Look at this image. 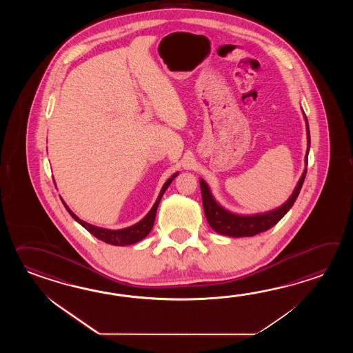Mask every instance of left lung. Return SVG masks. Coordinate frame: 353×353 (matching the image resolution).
Masks as SVG:
<instances>
[{
  "label": "left lung",
  "instance_id": "8db88e82",
  "mask_svg": "<svg viewBox=\"0 0 353 353\" xmlns=\"http://www.w3.org/2000/svg\"><path fill=\"white\" fill-rule=\"evenodd\" d=\"M303 114H304L305 126H307V148L305 159H304L305 169L301 174L299 181H298L292 195L289 196V199L278 208L269 210V212H263V213H256V214L233 213L231 210H225V207H222L212 194L210 185L202 178L199 179L204 214H205V218H207L210 227L216 232L230 236V237H237V239L239 237H251V236H255L263 231L270 230L271 227L276 225L279 221L284 217L289 210L293 207L294 203L299 195L300 189L303 187L305 175H307V154H309V148H310V134H309L307 119L305 113L303 112Z\"/></svg>",
  "mask_w": 353,
  "mask_h": 353
}]
</instances>
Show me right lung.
<instances>
[{"label": "right lung", "mask_w": 353, "mask_h": 353, "mask_svg": "<svg viewBox=\"0 0 353 353\" xmlns=\"http://www.w3.org/2000/svg\"><path fill=\"white\" fill-rule=\"evenodd\" d=\"M178 174L179 173L173 174L169 179L166 180L164 185L161 188V190H160V193H159L157 202L154 203L152 208L149 210V213L141 221H139L135 225H130L126 228H121V230H108V228H102V227L87 223L78 216H75L74 213L65 204V202L61 198L60 199L64 204L65 210L69 212V214L74 218L79 225H83L88 232L92 233L94 237H97L98 240L103 241L105 243H110L113 246H128V245H134L136 242L143 240L150 233L154 222H155V216H157V210H158L159 203L161 201V196L165 193L168 187L172 184L174 178L178 176Z\"/></svg>", "instance_id": "obj_1"}]
</instances>
